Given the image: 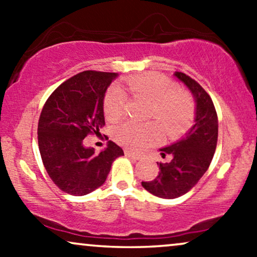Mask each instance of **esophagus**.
<instances>
[{
  "label": "esophagus",
  "instance_id": "obj_1",
  "mask_svg": "<svg viewBox=\"0 0 257 257\" xmlns=\"http://www.w3.org/2000/svg\"><path fill=\"white\" fill-rule=\"evenodd\" d=\"M124 155L126 156V157H132L133 159H135V161H139V159L143 158V156L141 155H138V153L129 151V150H124Z\"/></svg>",
  "mask_w": 257,
  "mask_h": 257
}]
</instances>
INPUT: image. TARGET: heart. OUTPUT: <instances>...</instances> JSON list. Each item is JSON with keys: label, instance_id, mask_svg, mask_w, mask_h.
Wrapping results in <instances>:
<instances>
[{"label": "heart", "instance_id": "heart-1", "mask_svg": "<svg viewBox=\"0 0 257 257\" xmlns=\"http://www.w3.org/2000/svg\"><path fill=\"white\" fill-rule=\"evenodd\" d=\"M134 98L150 102L147 118L155 119L145 124L123 122L112 132L113 139L132 150H144L158 143L162 126L167 137L176 138L185 134L193 124L196 107L192 96L167 76L158 72H146L133 76L126 81ZM125 94L120 88L112 87L104 98V113L110 122H116L124 113Z\"/></svg>", "mask_w": 257, "mask_h": 257}]
</instances>
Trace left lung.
Wrapping results in <instances>:
<instances>
[{"label":"left lung","mask_w":257,"mask_h":257,"mask_svg":"<svg viewBox=\"0 0 257 257\" xmlns=\"http://www.w3.org/2000/svg\"><path fill=\"white\" fill-rule=\"evenodd\" d=\"M180 81L187 85L196 100L194 125L181 140L161 149L162 157L170 161L159 163L157 178L143 181L145 190L159 198H178L184 196L204 175L214 157L217 144L219 120L210 95L198 82L184 72H175Z\"/></svg>","instance_id":"obj_1"}]
</instances>
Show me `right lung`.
I'll use <instances>...</instances> for the list:
<instances>
[{"label": "right lung", "mask_w": 257, "mask_h": 257, "mask_svg": "<svg viewBox=\"0 0 257 257\" xmlns=\"http://www.w3.org/2000/svg\"><path fill=\"white\" fill-rule=\"evenodd\" d=\"M114 72L88 70L61 83L47 99L38 119V149L52 181L65 193L84 196L105 182L123 150L112 141L104 151L83 146V139L105 125L104 96Z\"/></svg>", "instance_id": "1"}]
</instances>
